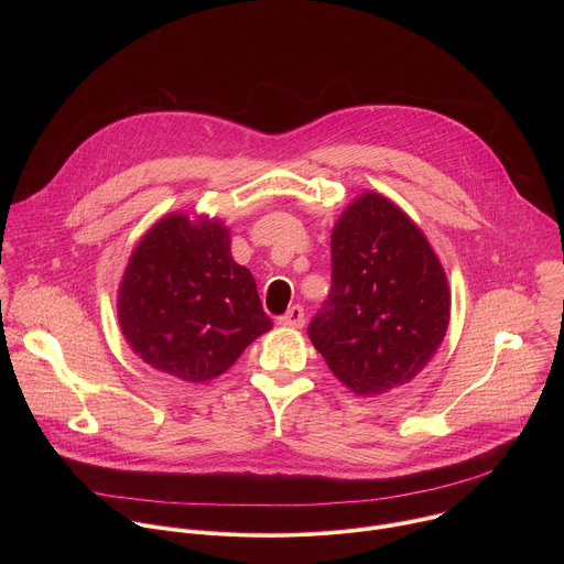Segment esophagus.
<instances>
[{"label": "esophagus", "instance_id": "1", "mask_svg": "<svg viewBox=\"0 0 564 564\" xmlns=\"http://www.w3.org/2000/svg\"><path fill=\"white\" fill-rule=\"evenodd\" d=\"M303 307L301 305H292L283 316H279V324L281 326H290V328H301L305 324V316H303Z\"/></svg>", "mask_w": 564, "mask_h": 564}]
</instances>
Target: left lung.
I'll list each match as a JSON object with an SVG mask.
<instances>
[{
	"label": "left lung",
	"mask_w": 564,
	"mask_h": 564,
	"mask_svg": "<svg viewBox=\"0 0 564 564\" xmlns=\"http://www.w3.org/2000/svg\"><path fill=\"white\" fill-rule=\"evenodd\" d=\"M330 294L310 341L357 394L411 381L440 348L448 281L422 229L386 196L366 192L337 220Z\"/></svg>",
	"instance_id": "8db88e82"
}]
</instances>
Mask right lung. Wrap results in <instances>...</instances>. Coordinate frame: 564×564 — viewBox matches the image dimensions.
<instances>
[{
  "label": "right lung",
  "instance_id": "add662e5",
  "mask_svg": "<svg viewBox=\"0 0 564 564\" xmlns=\"http://www.w3.org/2000/svg\"><path fill=\"white\" fill-rule=\"evenodd\" d=\"M131 350L160 372L203 383L272 328L254 276L216 218H160L133 250L118 294Z\"/></svg>",
  "mask_w": 564,
  "mask_h": 564
}]
</instances>
